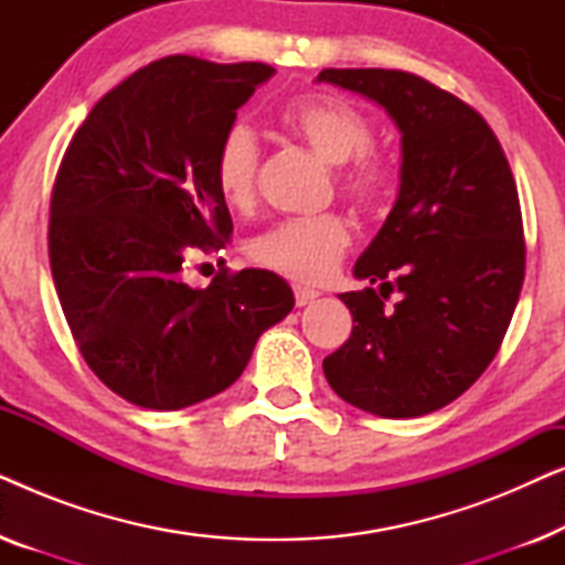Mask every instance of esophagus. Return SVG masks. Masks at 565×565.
<instances>
[{"instance_id": "obj_1", "label": "esophagus", "mask_w": 565, "mask_h": 565, "mask_svg": "<svg viewBox=\"0 0 565 565\" xmlns=\"http://www.w3.org/2000/svg\"><path fill=\"white\" fill-rule=\"evenodd\" d=\"M292 292H296V306H308V303H313L316 298H319V290L300 288V285H296V288H292Z\"/></svg>"}]
</instances>
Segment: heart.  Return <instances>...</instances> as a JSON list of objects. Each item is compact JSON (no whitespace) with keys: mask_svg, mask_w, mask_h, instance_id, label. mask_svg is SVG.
Wrapping results in <instances>:
<instances>
[{"mask_svg":"<svg viewBox=\"0 0 565 565\" xmlns=\"http://www.w3.org/2000/svg\"><path fill=\"white\" fill-rule=\"evenodd\" d=\"M280 126L316 157L334 164L339 195L358 211L377 213L396 192V167L377 149L375 126L365 110L344 97L311 95L282 107ZM262 149L246 122H234L221 136L213 159L215 188L234 211L257 203ZM352 244V231L339 213L275 223L249 244L259 267L296 282H323Z\"/></svg>","mask_w":565,"mask_h":565,"instance_id":"obj_1","label":"heart"}]
</instances>
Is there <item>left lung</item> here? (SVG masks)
I'll use <instances>...</instances> for the list:
<instances>
[{"label":"left lung","mask_w":565,"mask_h":565,"mask_svg":"<svg viewBox=\"0 0 565 565\" xmlns=\"http://www.w3.org/2000/svg\"><path fill=\"white\" fill-rule=\"evenodd\" d=\"M396 120L401 192L342 292L352 334L323 360L339 398L385 419L437 412L466 393L512 321L524 282V228L509 161L481 115L398 68H323ZM393 289L402 300H384Z\"/></svg>","instance_id":"left-lung-1"}]
</instances>
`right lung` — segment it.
Wrapping results in <instances>:
<instances>
[{
  "label": "right lung",
  "mask_w": 565,
  "mask_h": 565,
  "mask_svg": "<svg viewBox=\"0 0 565 565\" xmlns=\"http://www.w3.org/2000/svg\"><path fill=\"white\" fill-rule=\"evenodd\" d=\"M273 74L259 61L159 58L107 92L66 146L51 192L53 285L84 362L130 404L174 412L226 391L296 306L267 269L184 282L192 254L234 234L215 149Z\"/></svg>",
  "instance_id": "1"
}]
</instances>
